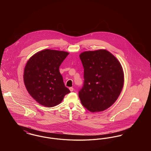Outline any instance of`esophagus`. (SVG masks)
<instances>
[{
  "mask_svg": "<svg viewBox=\"0 0 151 151\" xmlns=\"http://www.w3.org/2000/svg\"><path fill=\"white\" fill-rule=\"evenodd\" d=\"M69 89H70V91L71 92H72V91H73V88L72 87H70V88H69Z\"/></svg>",
  "mask_w": 151,
  "mask_h": 151,
  "instance_id": "1",
  "label": "esophagus"
}]
</instances>
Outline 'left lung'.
I'll return each mask as SVG.
<instances>
[{
    "label": "left lung",
    "instance_id": "1",
    "mask_svg": "<svg viewBox=\"0 0 151 151\" xmlns=\"http://www.w3.org/2000/svg\"><path fill=\"white\" fill-rule=\"evenodd\" d=\"M84 67V86L79 91L82 105L92 113L110 108L124 85V72L119 60L109 51H86L80 55Z\"/></svg>",
    "mask_w": 151,
    "mask_h": 151
}]
</instances>
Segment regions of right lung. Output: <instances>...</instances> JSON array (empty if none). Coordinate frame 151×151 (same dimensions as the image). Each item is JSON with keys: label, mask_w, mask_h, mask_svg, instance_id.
Segmentation results:
<instances>
[{"label": "right lung", "mask_w": 151, "mask_h": 151, "mask_svg": "<svg viewBox=\"0 0 151 151\" xmlns=\"http://www.w3.org/2000/svg\"><path fill=\"white\" fill-rule=\"evenodd\" d=\"M69 54L64 51L45 49L30 58L24 70V82L29 94L41 105L59 104L70 92L65 86L59 67Z\"/></svg>", "instance_id": "obj_1"}]
</instances>
